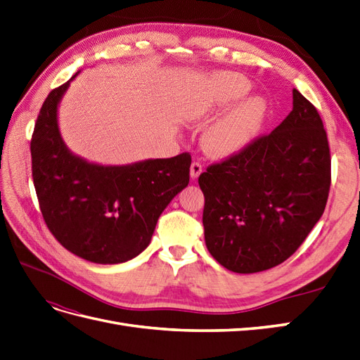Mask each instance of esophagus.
I'll return each mask as SVG.
<instances>
[{"label":"esophagus","mask_w":360,"mask_h":360,"mask_svg":"<svg viewBox=\"0 0 360 360\" xmlns=\"http://www.w3.org/2000/svg\"><path fill=\"white\" fill-rule=\"evenodd\" d=\"M202 172V167H201V163L200 162H197V160H193L192 163H191V177L195 180V179H198V176Z\"/></svg>","instance_id":"esophagus-1"}]
</instances>
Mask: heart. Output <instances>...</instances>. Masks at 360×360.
<instances>
[{"label": "heart", "instance_id": "obj_1", "mask_svg": "<svg viewBox=\"0 0 360 360\" xmlns=\"http://www.w3.org/2000/svg\"><path fill=\"white\" fill-rule=\"evenodd\" d=\"M250 90V84L237 73H219L207 84L201 97L193 103V115L205 117L213 111L240 101ZM266 105L261 99H249L228 112L207 130L202 144L212 156H228L240 150L254 135L264 117Z\"/></svg>", "mask_w": 360, "mask_h": 360}]
</instances>
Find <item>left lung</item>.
<instances>
[{"mask_svg": "<svg viewBox=\"0 0 360 360\" xmlns=\"http://www.w3.org/2000/svg\"><path fill=\"white\" fill-rule=\"evenodd\" d=\"M330 181L323 120L294 89L284 122L198 177L207 249L236 274L284 263L321 217Z\"/></svg>", "mask_w": 360, "mask_h": 360, "instance_id": "8db88e82", "label": "left lung"}]
</instances>
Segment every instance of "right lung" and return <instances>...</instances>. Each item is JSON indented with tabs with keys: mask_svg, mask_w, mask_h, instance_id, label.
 <instances>
[{
	"mask_svg": "<svg viewBox=\"0 0 360 360\" xmlns=\"http://www.w3.org/2000/svg\"><path fill=\"white\" fill-rule=\"evenodd\" d=\"M70 81L48 94L31 136L40 212L48 230L72 254L97 264L124 263L148 246L160 213L188 186L192 159L181 153L101 167L72 155L57 124V106Z\"/></svg>",
	"mask_w": 360,
	"mask_h": 360,
	"instance_id": "1",
	"label": "right lung"
}]
</instances>
